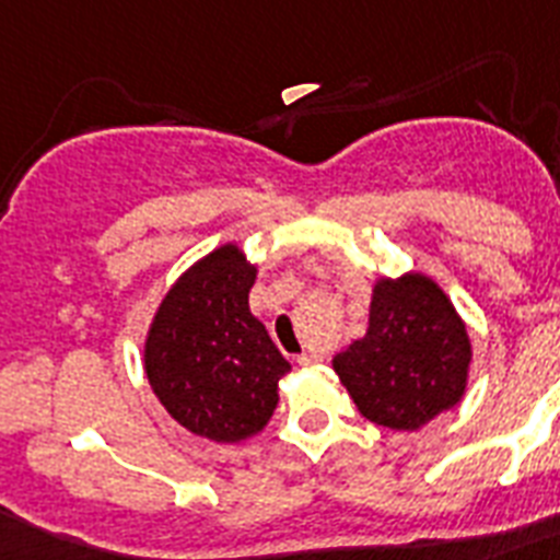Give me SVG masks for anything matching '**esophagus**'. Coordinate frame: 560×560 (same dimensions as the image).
<instances>
[{"label":"esophagus","instance_id":"obj_1","mask_svg":"<svg viewBox=\"0 0 560 560\" xmlns=\"http://www.w3.org/2000/svg\"><path fill=\"white\" fill-rule=\"evenodd\" d=\"M295 362H299V365H319V362H325V357L316 351H304L295 357Z\"/></svg>","mask_w":560,"mask_h":560}]
</instances>
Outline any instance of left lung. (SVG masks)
<instances>
[{
	"instance_id": "obj_1",
	"label": "left lung",
	"mask_w": 560,
	"mask_h": 560,
	"mask_svg": "<svg viewBox=\"0 0 560 560\" xmlns=\"http://www.w3.org/2000/svg\"><path fill=\"white\" fill-rule=\"evenodd\" d=\"M469 368L466 322L438 281L417 270L374 281L365 336L334 357L359 413L394 431H417L452 411Z\"/></svg>"
}]
</instances>
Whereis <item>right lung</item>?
<instances>
[{
  "label": "right lung",
  "mask_w": 560,
  "mask_h": 560,
  "mask_svg": "<svg viewBox=\"0 0 560 560\" xmlns=\"http://www.w3.org/2000/svg\"><path fill=\"white\" fill-rule=\"evenodd\" d=\"M256 276L241 244L226 241L177 276L149 322L147 380L195 438L224 445L256 438L279 406L290 362L249 311Z\"/></svg>",
  "instance_id": "obj_1"
}]
</instances>
